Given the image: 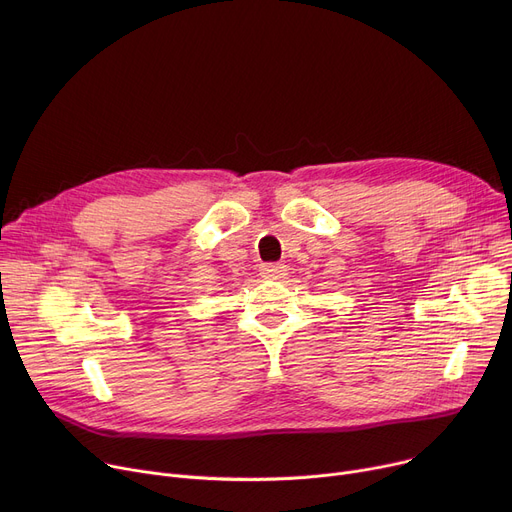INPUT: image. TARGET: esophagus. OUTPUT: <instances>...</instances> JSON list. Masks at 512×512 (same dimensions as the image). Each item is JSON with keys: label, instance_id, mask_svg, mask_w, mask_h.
I'll list each match as a JSON object with an SVG mask.
<instances>
[{"label": "esophagus", "instance_id": "obj_1", "mask_svg": "<svg viewBox=\"0 0 512 512\" xmlns=\"http://www.w3.org/2000/svg\"><path fill=\"white\" fill-rule=\"evenodd\" d=\"M288 267L284 263H265L261 265V276L269 278V280H280L286 276Z\"/></svg>", "mask_w": 512, "mask_h": 512}]
</instances>
